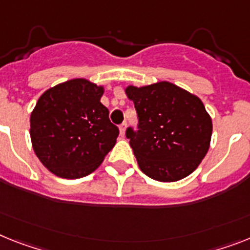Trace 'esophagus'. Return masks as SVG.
Segmentation results:
<instances>
[{"label": "esophagus", "mask_w": 250, "mask_h": 250, "mask_svg": "<svg viewBox=\"0 0 250 250\" xmlns=\"http://www.w3.org/2000/svg\"><path fill=\"white\" fill-rule=\"evenodd\" d=\"M125 127H127V123H122V125H119V132H121L122 137H125Z\"/></svg>", "instance_id": "1"}]
</instances>
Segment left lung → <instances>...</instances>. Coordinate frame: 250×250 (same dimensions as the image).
Instances as JSON below:
<instances>
[{"label":"left lung","mask_w":250,"mask_h":250,"mask_svg":"<svg viewBox=\"0 0 250 250\" xmlns=\"http://www.w3.org/2000/svg\"><path fill=\"white\" fill-rule=\"evenodd\" d=\"M125 94L137 113V131L128 127L125 136L140 169L159 182H177L196 170L212 135L200 98L167 81L128 86Z\"/></svg>","instance_id":"left-lung-1"}]
</instances>
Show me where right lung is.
<instances>
[{
  "label": "right lung",
  "instance_id": "1",
  "mask_svg": "<svg viewBox=\"0 0 250 250\" xmlns=\"http://www.w3.org/2000/svg\"><path fill=\"white\" fill-rule=\"evenodd\" d=\"M104 89L73 79L48 89L30 115L35 155L54 175L77 179L93 173L114 147L119 129L100 103Z\"/></svg>",
  "mask_w": 250,
  "mask_h": 250
}]
</instances>
